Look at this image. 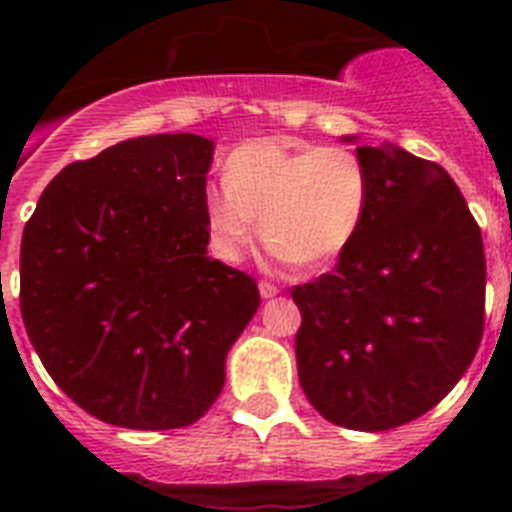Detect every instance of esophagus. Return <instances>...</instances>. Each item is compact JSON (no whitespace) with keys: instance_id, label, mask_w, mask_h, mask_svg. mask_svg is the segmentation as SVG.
<instances>
[{"instance_id":"esophagus-1","label":"esophagus","mask_w":512,"mask_h":512,"mask_svg":"<svg viewBox=\"0 0 512 512\" xmlns=\"http://www.w3.org/2000/svg\"><path fill=\"white\" fill-rule=\"evenodd\" d=\"M259 292H261V297H264V300H269V297L277 295L279 287H277V284H271V282H261Z\"/></svg>"}]
</instances>
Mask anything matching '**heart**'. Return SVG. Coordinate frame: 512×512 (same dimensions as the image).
Here are the masks:
<instances>
[{"label": "heart", "mask_w": 512, "mask_h": 512, "mask_svg": "<svg viewBox=\"0 0 512 512\" xmlns=\"http://www.w3.org/2000/svg\"><path fill=\"white\" fill-rule=\"evenodd\" d=\"M225 184L207 187L202 220L217 259H243L259 230L277 259L318 266L348 248L372 202L369 169L346 148H289L253 140L225 161Z\"/></svg>", "instance_id": "obj_1"}]
</instances>
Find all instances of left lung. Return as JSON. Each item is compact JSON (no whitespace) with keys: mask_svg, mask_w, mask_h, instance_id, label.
Segmentation results:
<instances>
[{"mask_svg":"<svg viewBox=\"0 0 512 512\" xmlns=\"http://www.w3.org/2000/svg\"><path fill=\"white\" fill-rule=\"evenodd\" d=\"M372 202L336 269L292 287L297 374L310 405L351 431L436 408L477 354L487 264L467 200L433 161L359 146Z\"/></svg>","mask_w":512,"mask_h":512,"instance_id":"8db88e82","label":"left lung"}]
</instances>
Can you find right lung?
Masks as SVG:
<instances>
[{
  "label": "right lung",
  "instance_id": "1",
  "mask_svg": "<svg viewBox=\"0 0 512 512\" xmlns=\"http://www.w3.org/2000/svg\"><path fill=\"white\" fill-rule=\"evenodd\" d=\"M212 140L143 135L74 161L20 248V312L45 372L81 410L135 431L200 420L259 310L251 274L207 256Z\"/></svg>",
  "mask_w": 512,
  "mask_h": 512
}]
</instances>
